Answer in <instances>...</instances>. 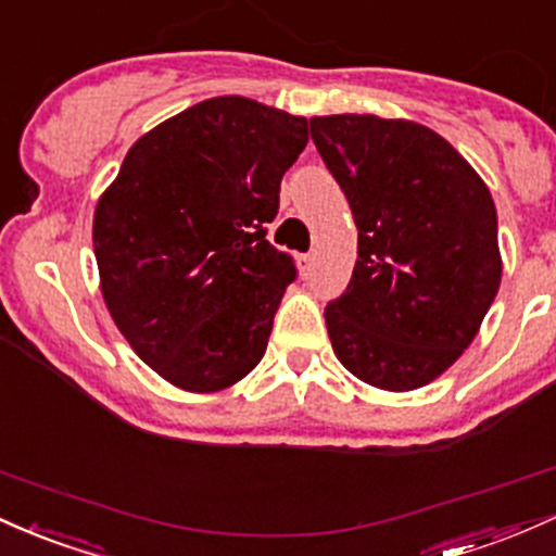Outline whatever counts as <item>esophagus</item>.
Instances as JSON below:
<instances>
[{
	"label": "esophagus",
	"mask_w": 556,
	"mask_h": 556,
	"mask_svg": "<svg viewBox=\"0 0 556 556\" xmlns=\"http://www.w3.org/2000/svg\"><path fill=\"white\" fill-rule=\"evenodd\" d=\"M312 265H315V254H302V257H299V270H302V276H309V270H312Z\"/></svg>",
	"instance_id": "34e87169"
}]
</instances>
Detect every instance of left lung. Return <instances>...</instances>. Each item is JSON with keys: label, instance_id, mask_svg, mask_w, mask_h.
I'll use <instances>...</instances> for the list:
<instances>
[{"label": "left lung", "instance_id": "1", "mask_svg": "<svg viewBox=\"0 0 556 556\" xmlns=\"http://www.w3.org/2000/svg\"><path fill=\"white\" fill-rule=\"evenodd\" d=\"M309 134L359 230L326 307L336 357L376 389H420L470 346L502 283L489 186L420 123L328 115Z\"/></svg>", "mask_w": 556, "mask_h": 556}]
</instances>
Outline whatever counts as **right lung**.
<instances>
[{
	"instance_id": "1",
	"label": "right lung",
	"mask_w": 556,
	"mask_h": 556,
	"mask_svg": "<svg viewBox=\"0 0 556 556\" xmlns=\"http://www.w3.org/2000/svg\"><path fill=\"white\" fill-rule=\"evenodd\" d=\"M307 121L244 97L204 99L143 134L93 212L108 309L134 352L197 394L257 367L294 260L267 223Z\"/></svg>"
}]
</instances>
